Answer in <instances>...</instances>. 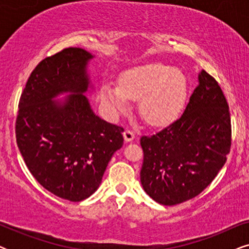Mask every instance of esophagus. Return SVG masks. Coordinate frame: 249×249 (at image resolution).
I'll list each match as a JSON object with an SVG mask.
<instances>
[{
    "mask_svg": "<svg viewBox=\"0 0 249 249\" xmlns=\"http://www.w3.org/2000/svg\"><path fill=\"white\" fill-rule=\"evenodd\" d=\"M124 142H132L135 139V132L131 131V130H124Z\"/></svg>",
    "mask_w": 249,
    "mask_h": 249,
    "instance_id": "esophagus-1",
    "label": "esophagus"
}]
</instances>
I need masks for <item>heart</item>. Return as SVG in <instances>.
I'll return each instance as SVG.
<instances>
[{
	"mask_svg": "<svg viewBox=\"0 0 249 249\" xmlns=\"http://www.w3.org/2000/svg\"><path fill=\"white\" fill-rule=\"evenodd\" d=\"M188 94V79L179 69L149 62L130 68L119 77L118 86L104 83L101 100L113 112L128 107L129 100H139V111L149 124L162 125L178 117Z\"/></svg>",
	"mask_w": 249,
	"mask_h": 249,
	"instance_id": "b5f03b06",
	"label": "heart"
}]
</instances>
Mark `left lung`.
<instances>
[{"mask_svg":"<svg viewBox=\"0 0 249 249\" xmlns=\"http://www.w3.org/2000/svg\"><path fill=\"white\" fill-rule=\"evenodd\" d=\"M141 182L162 205L199 195L227 161L231 146L230 112L219 84L206 71L179 119L158 134L142 136Z\"/></svg>","mask_w":249,"mask_h":249,"instance_id":"1","label":"left lung"}]
</instances>
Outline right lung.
<instances>
[{
	"instance_id": "obj_1",
	"label": "right lung",
	"mask_w": 249,
	"mask_h": 249,
	"mask_svg": "<svg viewBox=\"0 0 249 249\" xmlns=\"http://www.w3.org/2000/svg\"><path fill=\"white\" fill-rule=\"evenodd\" d=\"M93 54L69 47L40 61L19 101L16 137L27 168L50 193L80 202L96 192L105 169L124 145V128L94 113ZM63 100H55L60 94Z\"/></svg>"
}]
</instances>
